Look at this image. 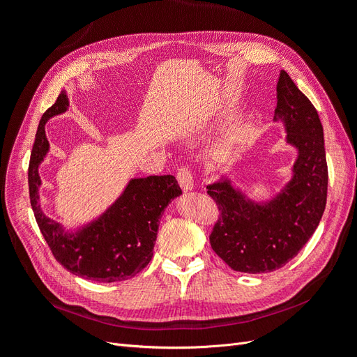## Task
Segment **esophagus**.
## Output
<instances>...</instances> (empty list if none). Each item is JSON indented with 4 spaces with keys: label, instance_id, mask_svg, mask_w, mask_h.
<instances>
[{
    "label": "esophagus",
    "instance_id": "1",
    "mask_svg": "<svg viewBox=\"0 0 357 357\" xmlns=\"http://www.w3.org/2000/svg\"><path fill=\"white\" fill-rule=\"evenodd\" d=\"M177 178H178L181 189L185 192H190L193 188H195V185H193V177L190 174V169L188 167H181L177 171Z\"/></svg>",
    "mask_w": 357,
    "mask_h": 357
}]
</instances>
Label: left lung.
Listing matches in <instances>:
<instances>
[{"instance_id": "left-lung-1", "label": "left lung", "mask_w": 357, "mask_h": 357, "mask_svg": "<svg viewBox=\"0 0 357 357\" xmlns=\"http://www.w3.org/2000/svg\"><path fill=\"white\" fill-rule=\"evenodd\" d=\"M274 122L283 123L286 144L296 149L291 176L269 199H252L226 174L207 193L220 218L211 248L234 271L271 273L294 259L314 234L326 207L328 165L323 126L314 105L282 70Z\"/></svg>"}]
</instances>
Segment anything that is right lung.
<instances>
[{
	"label": "right lung",
	"instance_id": "1",
	"mask_svg": "<svg viewBox=\"0 0 357 357\" xmlns=\"http://www.w3.org/2000/svg\"><path fill=\"white\" fill-rule=\"evenodd\" d=\"M68 105L67 92L62 91L40 121L28 169L31 207L53 256L63 268L92 282H123L149 265L162 213L181 195V189L174 176L129 178L121 195L93 220L66 229L50 219L40 204L43 183L38 168L50 150L46 123L66 113Z\"/></svg>",
	"mask_w": 357,
	"mask_h": 357
}]
</instances>
